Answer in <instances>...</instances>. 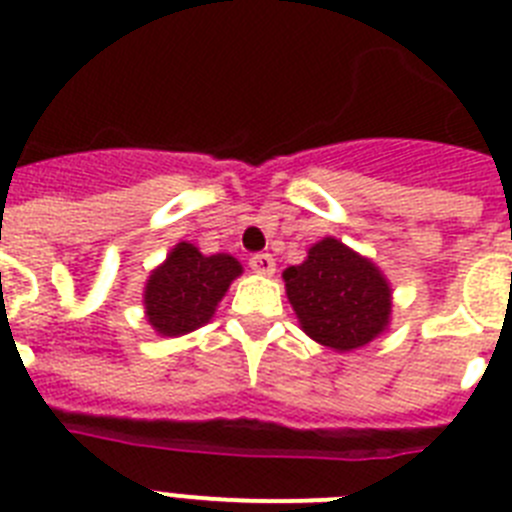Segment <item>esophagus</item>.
Returning <instances> with one entry per match:
<instances>
[{
    "label": "esophagus",
    "mask_w": 512,
    "mask_h": 512,
    "mask_svg": "<svg viewBox=\"0 0 512 512\" xmlns=\"http://www.w3.org/2000/svg\"><path fill=\"white\" fill-rule=\"evenodd\" d=\"M248 264H251V269L256 271V274H266V277L277 271V264H274V259H271L269 253H253Z\"/></svg>",
    "instance_id": "obj_1"
}]
</instances>
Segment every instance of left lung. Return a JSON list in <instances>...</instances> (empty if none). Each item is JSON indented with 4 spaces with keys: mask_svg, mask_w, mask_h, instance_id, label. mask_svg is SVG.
Returning <instances> with one entry per match:
<instances>
[{
    "mask_svg": "<svg viewBox=\"0 0 512 512\" xmlns=\"http://www.w3.org/2000/svg\"><path fill=\"white\" fill-rule=\"evenodd\" d=\"M284 282L302 330L323 346L351 351L390 323L387 279L336 238L315 243L300 266L284 271Z\"/></svg>",
    "mask_w": 512,
    "mask_h": 512,
    "instance_id": "left-lung-1",
    "label": "left lung"
}]
</instances>
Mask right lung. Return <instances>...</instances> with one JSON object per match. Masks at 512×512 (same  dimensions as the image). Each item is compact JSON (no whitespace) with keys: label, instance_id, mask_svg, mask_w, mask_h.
<instances>
[{"label":"right lung","instance_id":"1","mask_svg":"<svg viewBox=\"0 0 512 512\" xmlns=\"http://www.w3.org/2000/svg\"><path fill=\"white\" fill-rule=\"evenodd\" d=\"M241 264L228 253L202 256L192 243H179L164 266L148 279V323L164 336H182L212 318Z\"/></svg>","mask_w":512,"mask_h":512}]
</instances>
